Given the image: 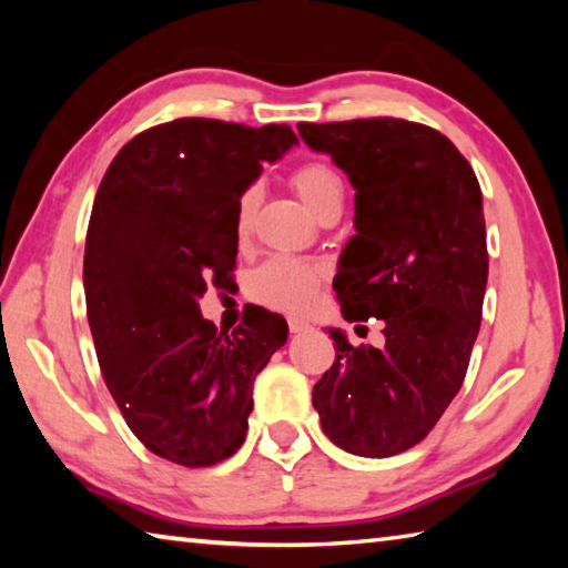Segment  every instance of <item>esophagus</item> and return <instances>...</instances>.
<instances>
[{
	"mask_svg": "<svg viewBox=\"0 0 568 568\" xmlns=\"http://www.w3.org/2000/svg\"><path fill=\"white\" fill-rule=\"evenodd\" d=\"M287 328H291V333H303V331L311 328V325H307L301 318H287Z\"/></svg>",
	"mask_w": 568,
	"mask_h": 568,
	"instance_id": "1",
	"label": "esophagus"
}]
</instances>
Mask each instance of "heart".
<instances>
[{
	"label": "heart",
	"mask_w": 568,
	"mask_h": 568,
	"mask_svg": "<svg viewBox=\"0 0 568 568\" xmlns=\"http://www.w3.org/2000/svg\"><path fill=\"white\" fill-rule=\"evenodd\" d=\"M291 182L307 210H313L318 217L325 210L341 207L343 203V180L328 162H303V165L293 170ZM253 210L255 190L250 187L240 195L235 207L237 235H245L250 225H253ZM323 277L325 267L318 263L301 261V257L273 255L247 273L245 295L257 305L271 307V311L303 313L313 305Z\"/></svg>",
	"instance_id": "b5f03b06"
}]
</instances>
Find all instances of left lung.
Returning a JSON list of instances; mask_svg holds the SVG:
<instances>
[{
	"label": "left lung",
	"instance_id": "obj_1",
	"mask_svg": "<svg viewBox=\"0 0 568 568\" xmlns=\"http://www.w3.org/2000/svg\"><path fill=\"white\" fill-rule=\"evenodd\" d=\"M355 187V235L333 287L345 321H383L386 343L351 345L313 388L323 434L388 458L426 438L464 386L488 277L474 168L438 130L398 118L301 122Z\"/></svg>",
	"mask_w": 568,
	"mask_h": 568
}]
</instances>
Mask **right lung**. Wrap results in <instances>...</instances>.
Here are the masks:
<instances>
[{
	"label": "right lung",
	"instance_id": "1",
	"mask_svg": "<svg viewBox=\"0 0 568 568\" xmlns=\"http://www.w3.org/2000/svg\"><path fill=\"white\" fill-rule=\"evenodd\" d=\"M295 142L287 124L180 118L134 134L100 182L84 245L94 351L132 434L178 466L243 446L255 376L287 341L263 307L217 333L197 297L233 281L237 200Z\"/></svg>",
	"mask_w": 568,
	"mask_h": 568
}]
</instances>
